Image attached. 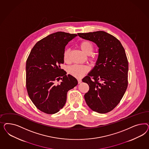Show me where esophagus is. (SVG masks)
I'll return each mask as SVG.
<instances>
[{"label": "esophagus", "instance_id": "obj_1", "mask_svg": "<svg viewBox=\"0 0 149 149\" xmlns=\"http://www.w3.org/2000/svg\"><path fill=\"white\" fill-rule=\"evenodd\" d=\"M77 81H78V83H79V84H80L81 82H82L81 79H77Z\"/></svg>", "mask_w": 149, "mask_h": 149}]
</instances>
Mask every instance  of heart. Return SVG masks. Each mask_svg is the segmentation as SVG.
Here are the masks:
<instances>
[{"label": "heart", "instance_id": "1", "mask_svg": "<svg viewBox=\"0 0 149 149\" xmlns=\"http://www.w3.org/2000/svg\"><path fill=\"white\" fill-rule=\"evenodd\" d=\"M80 47L81 50L85 54L90 56L93 53V45L88 41H82L80 44ZM70 53V50L69 49H67L64 50L63 52V59L65 62H68L69 59V55ZM92 58H91L92 59ZM90 68L87 65H74L68 67V72L73 77L77 78L83 77L85 74L88 72Z\"/></svg>", "mask_w": 149, "mask_h": 149}]
</instances>
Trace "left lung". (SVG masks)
<instances>
[{
  "label": "left lung",
  "mask_w": 149,
  "mask_h": 149,
  "mask_svg": "<svg viewBox=\"0 0 149 149\" xmlns=\"http://www.w3.org/2000/svg\"><path fill=\"white\" fill-rule=\"evenodd\" d=\"M77 34L92 41L99 49L94 68L82 79L90 87L84 95L86 103L97 113H108L120 103L128 86V63L125 50L120 41L104 31Z\"/></svg>",
  "instance_id": "obj_1"
}]
</instances>
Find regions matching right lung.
Masks as SVG:
<instances>
[{
	"label": "right lung",
	"instance_id": "obj_1",
	"mask_svg": "<svg viewBox=\"0 0 149 149\" xmlns=\"http://www.w3.org/2000/svg\"><path fill=\"white\" fill-rule=\"evenodd\" d=\"M76 34L57 32L36 42L26 62V87L28 95L37 108L54 114L63 108L69 90L78 84L75 77L61 68L63 52ZM62 80L60 85L56 80Z\"/></svg>",
	"mask_w": 149,
	"mask_h": 149
}]
</instances>
